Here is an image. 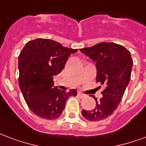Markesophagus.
<instances>
[{
  "label": "esophagus",
  "mask_w": 146,
  "mask_h": 146,
  "mask_svg": "<svg viewBox=\"0 0 146 146\" xmlns=\"http://www.w3.org/2000/svg\"><path fill=\"white\" fill-rule=\"evenodd\" d=\"M78 96H80V98H83L86 96V94H84V93H81V92H78Z\"/></svg>",
  "instance_id": "34e87169"
}]
</instances>
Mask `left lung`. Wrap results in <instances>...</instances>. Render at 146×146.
I'll return each mask as SVG.
<instances>
[{"instance_id": "1", "label": "left lung", "mask_w": 146, "mask_h": 146, "mask_svg": "<svg viewBox=\"0 0 146 146\" xmlns=\"http://www.w3.org/2000/svg\"><path fill=\"white\" fill-rule=\"evenodd\" d=\"M80 50L95 61L96 83L105 86L100 101L93 96L95 108L83 110L82 115L89 121L105 119L117 109L129 83L133 64L131 53L122 45L106 42Z\"/></svg>"}]
</instances>
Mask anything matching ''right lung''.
<instances>
[{
	"label": "right lung",
	"instance_id": "right-lung-1",
	"mask_svg": "<svg viewBox=\"0 0 146 146\" xmlns=\"http://www.w3.org/2000/svg\"><path fill=\"white\" fill-rule=\"evenodd\" d=\"M77 51L56 41L38 38L26 43L18 58L19 86L25 102L35 115L53 120L61 115L66 101L77 92L53 88V76L63 70L71 53Z\"/></svg>",
	"mask_w": 146,
	"mask_h": 146
}]
</instances>
